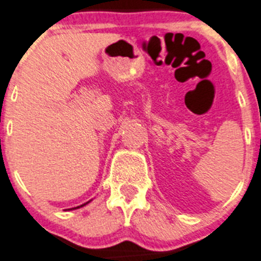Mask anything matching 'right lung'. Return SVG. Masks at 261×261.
<instances>
[{
	"instance_id": "add662e5",
	"label": "right lung",
	"mask_w": 261,
	"mask_h": 261,
	"mask_svg": "<svg viewBox=\"0 0 261 261\" xmlns=\"http://www.w3.org/2000/svg\"><path fill=\"white\" fill-rule=\"evenodd\" d=\"M89 202H90V200H89ZM89 202H87V203H84V204H81V205H77V207H73V208H71V210H76V208H80V207H84V205H87V204H88V203H89Z\"/></svg>"
}]
</instances>
